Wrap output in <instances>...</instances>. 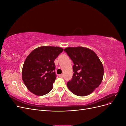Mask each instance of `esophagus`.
Returning <instances> with one entry per match:
<instances>
[{"instance_id":"34e87169","label":"esophagus","mask_w":126,"mask_h":126,"mask_svg":"<svg viewBox=\"0 0 126 126\" xmlns=\"http://www.w3.org/2000/svg\"><path fill=\"white\" fill-rule=\"evenodd\" d=\"M59 77L61 78H63V74H61L59 75Z\"/></svg>"}]
</instances>
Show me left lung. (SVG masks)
<instances>
[{"instance_id":"obj_1","label":"left lung","mask_w":126,"mask_h":126,"mask_svg":"<svg viewBox=\"0 0 126 126\" xmlns=\"http://www.w3.org/2000/svg\"><path fill=\"white\" fill-rule=\"evenodd\" d=\"M72 62L73 76L67 86L74 94L86 96L100 85L104 67L97 55L90 49L82 47H68L64 49Z\"/></svg>"}]
</instances>
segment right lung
<instances>
[{
	"instance_id": "right-lung-1",
	"label": "right lung",
	"mask_w": 126,
	"mask_h": 126,
	"mask_svg": "<svg viewBox=\"0 0 126 126\" xmlns=\"http://www.w3.org/2000/svg\"><path fill=\"white\" fill-rule=\"evenodd\" d=\"M63 50L58 47H39L27 57L22 67V79L30 92L43 96L51 91L57 77L54 60Z\"/></svg>"
}]
</instances>
